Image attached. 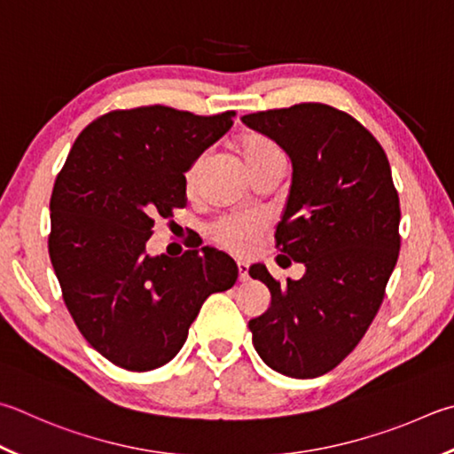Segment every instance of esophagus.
I'll return each instance as SVG.
<instances>
[{
    "instance_id": "1",
    "label": "esophagus",
    "mask_w": 454,
    "mask_h": 454,
    "mask_svg": "<svg viewBox=\"0 0 454 454\" xmlns=\"http://www.w3.org/2000/svg\"><path fill=\"white\" fill-rule=\"evenodd\" d=\"M236 266H238V278H240V282H246V279L250 278L248 276V266H246L244 262H238Z\"/></svg>"
}]
</instances>
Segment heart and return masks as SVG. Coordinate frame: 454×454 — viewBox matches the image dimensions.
<instances>
[{
  "label": "heart",
  "instance_id": "b5f03b06",
  "mask_svg": "<svg viewBox=\"0 0 454 454\" xmlns=\"http://www.w3.org/2000/svg\"><path fill=\"white\" fill-rule=\"evenodd\" d=\"M236 153L240 156L242 164L248 170V175H255L260 168L268 167L270 162L282 160L284 154L279 146L270 141V138L262 135H246L236 145ZM202 170V160L196 159L191 167L184 172V186L188 192L194 191L196 183H199ZM262 222L254 216H238V214H230V216L218 218L210 226V236L220 248H224L232 254H248L255 242V238L262 234Z\"/></svg>",
  "mask_w": 454,
  "mask_h": 454
}]
</instances>
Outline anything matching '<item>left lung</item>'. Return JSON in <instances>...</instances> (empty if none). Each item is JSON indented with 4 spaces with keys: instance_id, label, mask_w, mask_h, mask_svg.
Returning <instances> with one entry per match:
<instances>
[{
    "instance_id": "left-lung-1",
    "label": "left lung",
    "mask_w": 454,
    "mask_h": 454,
    "mask_svg": "<svg viewBox=\"0 0 454 454\" xmlns=\"http://www.w3.org/2000/svg\"><path fill=\"white\" fill-rule=\"evenodd\" d=\"M290 154V199L276 248L306 266L279 284L266 266L250 276L271 303L250 319L252 343L278 373L311 379L356 349L377 316L397 263L399 194L383 146L345 111L300 103L242 117Z\"/></svg>"
}]
</instances>
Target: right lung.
I'll return each instance as SVG.
<instances>
[{
	"label": "right lung",
	"mask_w": 454,
	"mask_h": 454,
	"mask_svg": "<svg viewBox=\"0 0 454 454\" xmlns=\"http://www.w3.org/2000/svg\"><path fill=\"white\" fill-rule=\"evenodd\" d=\"M234 117L164 105L105 113L81 130L57 175L49 258L79 332L117 367L168 364L204 300L236 284V262L214 248L146 254L154 220L186 206V168Z\"/></svg>",
	"instance_id": "right-lung-1"
}]
</instances>
